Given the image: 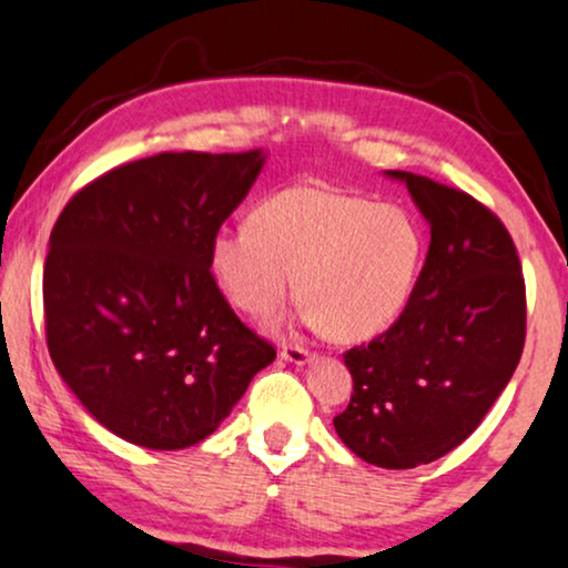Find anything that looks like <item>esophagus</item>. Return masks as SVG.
Segmentation results:
<instances>
[{"instance_id": "obj_1", "label": "esophagus", "mask_w": 568, "mask_h": 568, "mask_svg": "<svg viewBox=\"0 0 568 568\" xmlns=\"http://www.w3.org/2000/svg\"><path fill=\"white\" fill-rule=\"evenodd\" d=\"M280 356H283L285 362L296 364V367H304V364L314 362V354H312V351H306L304 346H285L283 354H280Z\"/></svg>"}]
</instances>
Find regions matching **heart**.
Masks as SVG:
<instances>
[{
	"instance_id": "b5f03b06",
	"label": "heart",
	"mask_w": 568,
	"mask_h": 568,
	"mask_svg": "<svg viewBox=\"0 0 568 568\" xmlns=\"http://www.w3.org/2000/svg\"><path fill=\"white\" fill-rule=\"evenodd\" d=\"M425 231L406 206L327 185H291L256 204L251 225L212 235L222 296L254 320L275 317L296 291L308 325L354 343L383 333L412 298Z\"/></svg>"
}]
</instances>
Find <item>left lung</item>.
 I'll use <instances>...</instances> for the list:
<instances>
[{
    "mask_svg": "<svg viewBox=\"0 0 568 568\" xmlns=\"http://www.w3.org/2000/svg\"><path fill=\"white\" fill-rule=\"evenodd\" d=\"M429 225V251L400 317L343 362L354 396L333 419L358 458L414 469L462 445L521 358L527 296L511 235L469 193L385 170Z\"/></svg>",
    "mask_w": 568,
    "mask_h": 568,
    "instance_id": "1",
    "label": "left lung"
}]
</instances>
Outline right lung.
Returning a JSON list of instances; mask_svg holds the SVG:
<instances>
[{"label": "right lung", "instance_id": "1", "mask_svg": "<svg viewBox=\"0 0 568 568\" xmlns=\"http://www.w3.org/2000/svg\"><path fill=\"white\" fill-rule=\"evenodd\" d=\"M267 154H156L68 201L44 264L47 346L99 425L152 450L210 437L275 362L222 296L210 243Z\"/></svg>", "mask_w": 568, "mask_h": 568}]
</instances>
